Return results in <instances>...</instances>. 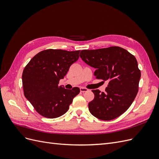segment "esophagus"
I'll list each match as a JSON object with an SVG mask.
<instances>
[{
  "label": "esophagus",
  "mask_w": 159,
  "mask_h": 159,
  "mask_svg": "<svg viewBox=\"0 0 159 159\" xmlns=\"http://www.w3.org/2000/svg\"><path fill=\"white\" fill-rule=\"evenodd\" d=\"M80 91L82 93H84V92H87V91H88V89L87 88H80Z\"/></svg>",
  "instance_id": "esophagus-1"
}]
</instances>
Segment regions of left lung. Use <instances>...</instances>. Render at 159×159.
Here are the masks:
<instances>
[{"label":"left lung","mask_w":159,"mask_h":159,"mask_svg":"<svg viewBox=\"0 0 159 159\" xmlns=\"http://www.w3.org/2000/svg\"><path fill=\"white\" fill-rule=\"evenodd\" d=\"M80 56L96 69V78L109 82L105 92L92 90L95 97L88 104L90 113L103 121L119 117L131 106L139 91L141 71L135 57L119 46L84 50Z\"/></svg>","instance_id":"left-lung-1"}]
</instances>
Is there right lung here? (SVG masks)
<instances>
[{
  "instance_id": "obj_1",
  "label": "right lung",
  "mask_w": 159,
  "mask_h": 159,
  "mask_svg": "<svg viewBox=\"0 0 159 159\" xmlns=\"http://www.w3.org/2000/svg\"><path fill=\"white\" fill-rule=\"evenodd\" d=\"M80 52L43 50L34 56L24 69V94L43 117L53 119L61 116L79 94V88L67 89L58 84L71 65L78 60Z\"/></svg>"
}]
</instances>
